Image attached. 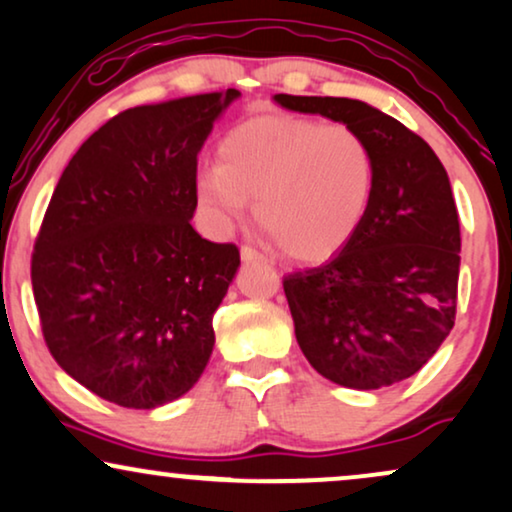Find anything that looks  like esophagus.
<instances>
[{"instance_id":"esophagus-1","label":"esophagus","mask_w":512,"mask_h":512,"mask_svg":"<svg viewBox=\"0 0 512 512\" xmlns=\"http://www.w3.org/2000/svg\"><path fill=\"white\" fill-rule=\"evenodd\" d=\"M241 257H243V262H267V257H264L260 250L250 248V245H243Z\"/></svg>"}]
</instances>
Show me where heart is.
<instances>
[{
  "label": "heart",
  "mask_w": 512,
  "mask_h": 512,
  "mask_svg": "<svg viewBox=\"0 0 512 512\" xmlns=\"http://www.w3.org/2000/svg\"><path fill=\"white\" fill-rule=\"evenodd\" d=\"M377 159L349 124L262 114L231 128L220 166L196 180V196L220 231L255 215L299 262H323L351 243L370 213Z\"/></svg>",
  "instance_id": "heart-1"
}]
</instances>
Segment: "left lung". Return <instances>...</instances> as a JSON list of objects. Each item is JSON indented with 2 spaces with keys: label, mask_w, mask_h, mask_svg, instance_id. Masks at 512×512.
<instances>
[{
  "label": "left lung",
  "mask_w": 512,
  "mask_h": 512,
  "mask_svg": "<svg viewBox=\"0 0 512 512\" xmlns=\"http://www.w3.org/2000/svg\"><path fill=\"white\" fill-rule=\"evenodd\" d=\"M274 100L358 128L377 159L370 213L351 243L323 267L285 276L299 349L339 386L398 384L454 327L461 231L447 170L426 140L367 102L288 93Z\"/></svg>",
  "instance_id": "8db88e82"
}]
</instances>
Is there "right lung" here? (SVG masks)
Wrapping results in <instances>:
<instances>
[{
    "instance_id": "1",
    "label": "right lung",
    "mask_w": 512,
    "mask_h": 512,
    "mask_svg": "<svg viewBox=\"0 0 512 512\" xmlns=\"http://www.w3.org/2000/svg\"><path fill=\"white\" fill-rule=\"evenodd\" d=\"M236 88L140 105L100 126L60 175L32 252L56 363L121 407L185 395L215 346L241 255L192 227L196 156Z\"/></svg>"
}]
</instances>
